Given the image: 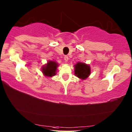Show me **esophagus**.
I'll return each mask as SVG.
<instances>
[{
	"instance_id": "34e87169",
	"label": "esophagus",
	"mask_w": 132,
	"mask_h": 132,
	"mask_svg": "<svg viewBox=\"0 0 132 132\" xmlns=\"http://www.w3.org/2000/svg\"><path fill=\"white\" fill-rule=\"evenodd\" d=\"M64 61H65L66 62H67L69 60V57H68V56H67V55H65L64 56Z\"/></svg>"
}]
</instances>
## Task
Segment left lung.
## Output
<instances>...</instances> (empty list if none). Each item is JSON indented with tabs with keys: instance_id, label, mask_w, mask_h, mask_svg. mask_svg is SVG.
Listing matches in <instances>:
<instances>
[{
	"instance_id": "obj_1",
	"label": "left lung",
	"mask_w": 132,
	"mask_h": 132,
	"mask_svg": "<svg viewBox=\"0 0 132 132\" xmlns=\"http://www.w3.org/2000/svg\"><path fill=\"white\" fill-rule=\"evenodd\" d=\"M74 68L76 76L82 80L87 78L90 73V67L85 63L79 62L76 64Z\"/></svg>"
}]
</instances>
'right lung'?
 <instances>
[{
    "label": "right lung",
    "mask_w": 132,
    "mask_h": 132,
    "mask_svg": "<svg viewBox=\"0 0 132 132\" xmlns=\"http://www.w3.org/2000/svg\"><path fill=\"white\" fill-rule=\"evenodd\" d=\"M57 68L58 63L54 61H49L46 66L43 67L42 71L45 76L52 77L56 74Z\"/></svg>",
    "instance_id": "add662e5"
}]
</instances>
